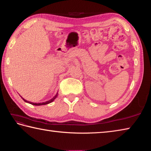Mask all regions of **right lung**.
Masks as SVG:
<instances>
[{"label": "right lung", "instance_id": "right-lung-1", "mask_svg": "<svg viewBox=\"0 0 151 151\" xmlns=\"http://www.w3.org/2000/svg\"><path fill=\"white\" fill-rule=\"evenodd\" d=\"M58 93H56V95H55L54 97H53V98H52L51 99H50V100H48V101H45V102H42V103H32V102H30V101H27V100H25L24 98H23L22 97V98L23 99V101H25V102H26V103H30V104H31V105H32L39 106V105H43L48 104V103H52V101H54V99L56 98V97H58Z\"/></svg>", "mask_w": 151, "mask_h": 151}]
</instances>
